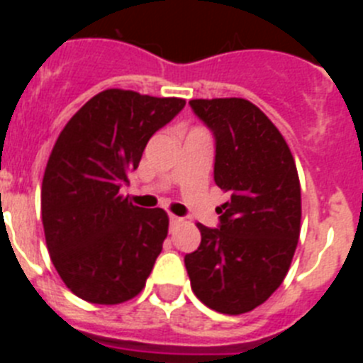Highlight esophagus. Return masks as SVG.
<instances>
[{
  "label": "esophagus",
  "mask_w": 363,
  "mask_h": 363,
  "mask_svg": "<svg viewBox=\"0 0 363 363\" xmlns=\"http://www.w3.org/2000/svg\"><path fill=\"white\" fill-rule=\"evenodd\" d=\"M169 218H171L172 225H176V223H182V218H178V216H176V214H171V216H169Z\"/></svg>",
  "instance_id": "1"
}]
</instances>
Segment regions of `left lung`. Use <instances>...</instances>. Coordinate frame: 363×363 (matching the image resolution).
<instances>
[{
    "mask_svg": "<svg viewBox=\"0 0 363 363\" xmlns=\"http://www.w3.org/2000/svg\"><path fill=\"white\" fill-rule=\"evenodd\" d=\"M189 104L216 138L214 182L229 200L218 211L220 229L196 223L201 243L185 267L200 301L236 316L267 301L289 271L300 236V178L285 138L249 99Z\"/></svg>",
    "mask_w": 363,
    "mask_h": 363,
    "instance_id": "left-lung-1",
    "label": "left lung"
}]
</instances>
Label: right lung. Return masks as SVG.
I'll use <instances>...</instances> for the list:
<instances>
[{"label":"right lung","mask_w":363,"mask_h":363,"mask_svg":"<svg viewBox=\"0 0 363 363\" xmlns=\"http://www.w3.org/2000/svg\"><path fill=\"white\" fill-rule=\"evenodd\" d=\"M185 105L107 89L63 127L45 167L41 220L50 259L82 300L118 306L142 293L169 233L163 209L120 194L154 133Z\"/></svg>","instance_id":"1"}]
</instances>
